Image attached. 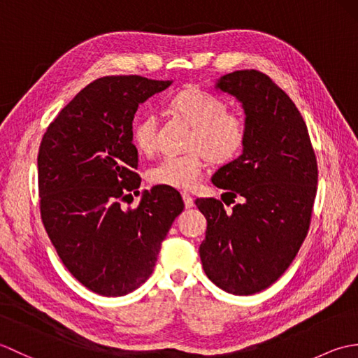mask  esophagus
Instances as JSON below:
<instances>
[{"instance_id":"34e87169","label":"esophagus","mask_w":358,"mask_h":358,"mask_svg":"<svg viewBox=\"0 0 358 358\" xmlns=\"http://www.w3.org/2000/svg\"><path fill=\"white\" fill-rule=\"evenodd\" d=\"M181 196H183V201H185V206L186 209H191L194 208V199L187 192H181Z\"/></svg>"}]
</instances>
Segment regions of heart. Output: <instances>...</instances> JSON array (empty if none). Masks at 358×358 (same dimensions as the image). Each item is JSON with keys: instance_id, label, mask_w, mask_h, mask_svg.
<instances>
[{"instance_id": "1", "label": "heart", "mask_w": 358, "mask_h": 358, "mask_svg": "<svg viewBox=\"0 0 358 358\" xmlns=\"http://www.w3.org/2000/svg\"><path fill=\"white\" fill-rule=\"evenodd\" d=\"M171 108L183 117L194 131L181 155H167L149 169L152 185L191 189L199 183L206 166V157L214 163H227L240 155L249 135L245 115L227 110L223 98L201 89L183 90L171 100ZM132 143L144 155L158 148V120L146 112L134 121Z\"/></svg>"}]
</instances>
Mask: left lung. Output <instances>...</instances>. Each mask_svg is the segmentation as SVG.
I'll return each mask as SVG.
<instances>
[{
  "instance_id": "left-lung-1",
  "label": "left lung",
  "mask_w": 358,
  "mask_h": 358,
  "mask_svg": "<svg viewBox=\"0 0 358 358\" xmlns=\"http://www.w3.org/2000/svg\"><path fill=\"white\" fill-rule=\"evenodd\" d=\"M217 87L241 101L249 135L243 154L220 167L212 183L232 199L243 196V203L226 212L217 199L195 200L208 220L200 258L218 287L250 295L283 275L306 238L317 195V157L305 120L268 75L235 71Z\"/></svg>"
}]
</instances>
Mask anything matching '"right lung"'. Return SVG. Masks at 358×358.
<instances>
[{
    "mask_svg": "<svg viewBox=\"0 0 358 358\" xmlns=\"http://www.w3.org/2000/svg\"><path fill=\"white\" fill-rule=\"evenodd\" d=\"M171 81L103 77L80 90L49 124L38 150L41 220L63 264L83 286L121 296L146 281L185 208L169 186L140 194L132 121L138 104Z\"/></svg>",
    "mask_w": 358,
    "mask_h": 358,
    "instance_id": "add662e5",
    "label": "right lung"
}]
</instances>
